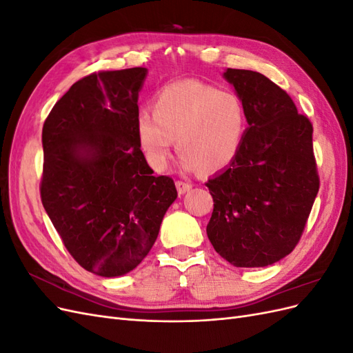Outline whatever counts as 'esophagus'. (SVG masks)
<instances>
[{"label": "esophagus", "instance_id": "34e87169", "mask_svg": "<svg viewBox=\"0 0 353 353\" xmlns=\"http://www.w3.org/2000/svg\"><path fill=\"white\" fill-rule=\"evenodd\" d=\"M191 187H193V185H191L190 183H185V181H176V188H178L179 194L187 193V191L191 190Z\"/></svg>", "mask_w": 353, "mask_h": 353}]
</instances>
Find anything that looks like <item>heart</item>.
<instances>
[{
	"label": "heart",
	"instance_id": "1",
	"mask_svg": "<svg viewBox=\"0 0 353 353\" xmlns=\"http://www.w3.org/2000/svg\"><path fill=\"white\" fill-rule=\"evenodd\" d=\"M245 131L241 100L231 91L187 79L160 90L154 110L137 116L138 141L147 162L166 168L174 143L181 152L179 165L187 172H215L237 154Z\"/></svg>",
	"mask_w": 353,
	"mask_h": 353
}]
</instances>
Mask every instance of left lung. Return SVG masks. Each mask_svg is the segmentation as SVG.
Returning a JSON list of instances; mask_svg holds the SVG:
<instances>
[{
    "mask_svg": "<svg viewBox=\"0 0 353 353\" xmlns=\"http://www.w3.org/2000/svg\"><path fill=\"white\" fill-rule=\"evenodd\" d=\"M245 112L237 154L210 178L208 237L239 268L268 266L292 253L319 190L314 128L292 97L259 72L227 69Z\"/></svg>",
    "mask_w": 353,
    "mask_h": 353,
    "instance_id": "obj_1",
    "label": "left lung"
}]
</instances>
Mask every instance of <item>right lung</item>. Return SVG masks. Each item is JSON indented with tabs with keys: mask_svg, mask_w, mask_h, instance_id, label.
I'll use <instances>...</instances> for the list:
<instances>
[{
	"mask_svg": "<svg viewBox=\"0 0 353 353\" xmlns=\"http://www.w3.org/2000/svg\"><path fill=\"white\" fill-rule=\"evenodd\" d=\"M145 77V68L91 73L42 128V205L72 258L108 279L141 263L178 196L172 178L153 175L138 141Z\"/></svg>",
	"mask_w": 353,
	"mask_h": 353,
	"instance_id": "obj_1",
	"label": "right lung"
}]
</instances>
